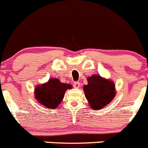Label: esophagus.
Returning a JSON list of instances; mask_svg holds the SVG:
<instances>
[{
	"label": "esophagus",
	"mask_w": 148,
	"mask_h": 148,
	"mask_svg": "<svg viewBox=\"0 0 148 148\" xmlns=\"http://www.w3.org/2000/svg\"><path fill=\"white\" fill-rule=\"evenodd\" d=\"M74 87H75V88H79V87H80V83L79 82H75L74 83Z\"/></svg>",
	"instance_id": "esophagus-1"
}]
</instances>
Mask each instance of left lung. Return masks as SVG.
<instances>
[{
	"label": "left lung",
	"mask_w": 148,
	"mask_h": 148,
	"mask_svg": "<svg viewBox=\"0 0 148 148\" xmlns=\"http://www.w3.org/2000/svg\"><path fill=\"white\" fill-rule=\"evenodd\" d=\"M87 84L83 87L86 99L93 110H100L108 105L116 95L115 84L112 80L98 74L87 77Z\"/></svg>",
	"instance_id": "8db88e82"
}]
</instances>
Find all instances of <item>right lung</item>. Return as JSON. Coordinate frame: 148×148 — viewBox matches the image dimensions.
<instances>
[{
    "instance_id": "right-lung-1",
    "label": "right lung",
    "mask_w": 148,
    "mask_h": 148,
    "mask_svg": "<svg viewBox=\"0 0 148 148\" xmlns=\"http://www.w3.org/2000/svg\"><path fill=\"white\" fill-rule=\"evenodd\" d=\"M71 87V84L61 82L58 79L51 78L35 87L34 97L47 108H56L64 99L66 91Z\"/></svg>"
}]
</instances>
